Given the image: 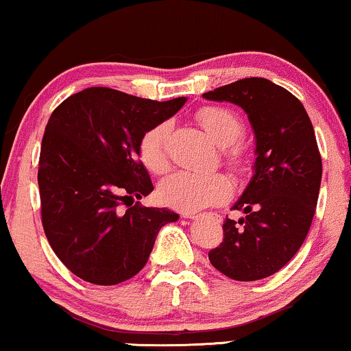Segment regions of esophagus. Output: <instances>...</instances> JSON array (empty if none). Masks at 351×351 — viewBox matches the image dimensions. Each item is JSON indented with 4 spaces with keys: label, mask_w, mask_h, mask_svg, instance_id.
<instances>
[{
    "label": "esophagus",
    "mask_w": 351,
    "mask_h": 351,
    "mask_svg": "<svg viewBox=\"0 0 351 351\" xmlns=\"http://www.w3.org/2000/svg\"><path fill=\"white\" fill-rule=\"evenodd\" d=\"M184 217H185V219H198L199 214H195V213H184Z\"/></svg>",
    "instance_id": "34e87169"
}]
</instances>
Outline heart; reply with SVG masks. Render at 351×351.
<instances>
[{"mask_svg": "<svg viewBox=\"0 0 351 351\" xmlns=\"http://www.w3.org/2000/svg\"><path fill=\"white\" fill-rule=\"evenodd\" d=\"M201 126L219 147H232L225 153L227 162L233 169L243 171L246 166L244 148L233 145L243 134V121L237 113L223 107H203L196 113ZM171 123L162 121L143 134L138 143V155L143 166L153 174H161L169 165ZM232 184L228 177L220 172L176 171L165 177L158 185V195L169 208L195 213L209 206H215L228 199Z\"/></svg>", "mask_w": 351, "mask_h": 351, "instance_id": "heart-1", "label": "heart"}]
</instances>
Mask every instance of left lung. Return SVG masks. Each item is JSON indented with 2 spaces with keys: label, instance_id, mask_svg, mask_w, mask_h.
Wrapping results in <instances>:
<instances>
[{
  "label": "left lung",
  "instance_id": "obj_1",
  "mask_svg": "<svg viewBox=\"0 0 351 351\" xmlns=\"http://www.w3.org/2000/svg\"><path fill=\"white\" fill-rule=\"evenodd\" d=\"M203 97L241 107L256 138L254 174L232 208L246 215L225 219L223 241L209 261L232 280H263L295 256L313 220L323 176L313 126L300 100L265 78L234 81Z\"/></svg>",
  "mask_w": 351,
  "mask_h": 351
}]
</instances>
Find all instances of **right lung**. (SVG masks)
<instances>
[{
    "label": "right lung",
    "instance_id": "1",
    "mask_svg": "<svg viewBox=\"0 0 351 351\" xmlns=\"http://www.w3.org/2000/svg\"><path fill=\"white\" fill-rule=\"evenodd\" d=\"M185 102L89 88L52 112L38 171L43 227L56 256L81 280L112 286L137 275L160 230L179 220L166 208L132 203L153 191L138 160L142 136Z\"/></svg>",
    "mask_w": 351,
    "mask_h": 351
}]
</instances>
